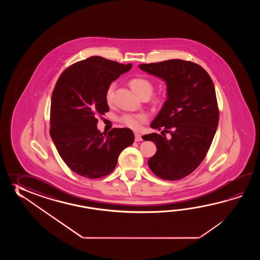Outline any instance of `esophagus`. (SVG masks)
Segmentation results:
<instances>
[{"instance_id":"esophagus-1","label":"esophagus","mask_w":260,"mask_h":260,"mask_svg":"<svg viewBox=\"0 0 260 260\" xmlns=\"http://www.w3.org/2000/svg\"><path fill=\"white\" fill-rule=\"evenodd\" d=\"M142 138H141V135L139 133H135V141H141Z\"/></svg>"}]
</instances>
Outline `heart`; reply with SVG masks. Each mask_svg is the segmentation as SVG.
I'll use <instances>...</instances> for the list:
<instances>
[{"label": "heart", "mask_w": 260, "mask_h": 260, "mask_svg": "<svg viewBox=\"0 0 260 260\" xmlns=\"http://www.w3.org/2000/svg\"><path fill=\"white\" fill-rule=\"evenodd\" d=\"M129 85L135 94L141 96L142 94L150 95L153 90L152 83L145 78H134L130 82ZM114 84H111L106 92V101L108 104H111L114 96ZM147 121V116L145 114H124L120 118V122L123 123L125 126L131 128L133 130H138L141 127L142 123Z\"/></svg>", "instance_id": "b5f03b06"}]
</instances>
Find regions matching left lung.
I'll list each match as a JSON object with an SVG mask.
<instances>
[{
	"mask_svg": "<svg viewBox=\"0 0 260 260\" xmlns=\"http://www.w3.org/2000/svg\"><path fill=\"white\" fill-rule=\"evenodd\" d=\"M139 69L165 81L167 100L151 122L172 138L157 133L144 140L156 144L148 160L150 170L166 180L187 177L201 165L210 148L218 124L216 91L209 74L198 64L181 59L141 64Z\"/></svg>",
	"mask_w": 260,
	"mask_h": 260,
	"instance_id": "1",
	"label": "left lung"
}]
</instances>
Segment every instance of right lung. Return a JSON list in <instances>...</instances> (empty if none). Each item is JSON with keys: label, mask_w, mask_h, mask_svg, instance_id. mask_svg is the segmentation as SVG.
<instances>
[{"label": "right lung", "mask_w": 260, "mask_h": 260, "mask_svg": "<svg viewBox=\"0 0 260 260\" xmlns=\"http://www.w3.org/2000/svg\"><path fill=\"white\" fill-rule=\"evenodd\" d=\"M131 68V63L94 55L69 67L55 83L50 136L62 160L82 177L100 178L111 174L122 150L134 143L129 128H113L106 135L96 127V116L110 111L107 89Z\"/></svg>", "instance_id": "obj_1"}]
</instances>
